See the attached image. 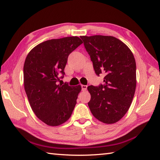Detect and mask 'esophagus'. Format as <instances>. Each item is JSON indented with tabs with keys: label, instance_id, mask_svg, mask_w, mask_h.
<instances>
[{
	"label": "esophagus",
	"instance_id": "1",
	"mask_svg": "<svg viewBox=\"0 0 160 160\" xmlns=\"http://www.w3.org/2000/svg\"><path fill=\"white\" fill-rule=\"evenodd\" d=\"M87 88H88L87 86H85V85H81V89H82L83 91L86 90H87Z\"/></svg>",
	"mask_w": 160,
	"mask_h": 160
}]
</instances>
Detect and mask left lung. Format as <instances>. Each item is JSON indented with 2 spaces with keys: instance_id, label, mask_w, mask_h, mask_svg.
<instances>
[{
  "instance_id": "obj_1",
  "label": "left lung",
  "mask_w": 160,
  "mask_h": 160,
  "mask_svg": "<svg viewBox=\"0 0 160 160\" xmlns=\"http://www.w3.org/2000/svg\"><path fill=\"white\" fill-rule=\"evenodd\" d=\"M93 63L95 73H104V85L90 86L88 106L96 118L117 122L128 111L136 88V63L132 52L113 36H81Z\"/></svg>"
}]
</instances>
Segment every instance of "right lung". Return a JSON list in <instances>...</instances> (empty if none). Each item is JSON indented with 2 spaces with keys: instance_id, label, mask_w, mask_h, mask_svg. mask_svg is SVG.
Returning <instances> with one entry per match:
<instances>
[{
  "instance_id": "obj_1",
  "label": "right lung",
  "mask_w": 160,
  "mask_h": 160,
  "mask_svg": "<svg viewBox=\"0 0 160 160\" xmlns=\"http://www.w3.org/2000/svg\"><path fill=\"white\" fill-rule=\"evenodd\" d=\"M83 43L79 37L52 39L35 47L24 62V86L31 108L48 126L64 123L72 115L80 85L58 84L65 74L70 53Z\"/></svg>"
}]
</instances>
